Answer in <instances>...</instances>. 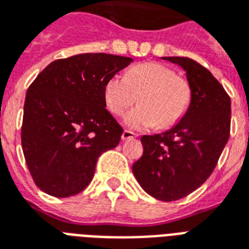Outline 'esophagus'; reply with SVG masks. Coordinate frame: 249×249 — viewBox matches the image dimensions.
Listing matches in <instances>:
<instances>
[{
  "label": "esophagus",
  "instance_id": "esophagus-1",
  "mask_svg": "<svg viewBox=\"0 0 249 249\" xmlns=\"http://www.w3.org/2000/svg\"><path fill=\"white\" fill-rule=\"evenodd\" d=\"M134 137H136V133L130 132V130H124L123 134H121V139L123 140H130V139H134Z\"/></svg>",
  "mask_w": 249,
  "mask_h": 249
}]
</instances>
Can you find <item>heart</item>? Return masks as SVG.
Segmentation results:
<instances>
[{"instance_id":"b5f03b06","label":"heart","mask_w":249,"mask_h":249,"mask_svg":"<svg viewBox=\"0 0 249 249\" xmlns=\"http://www.w3.org/2000/svg\"><path fill=\"white\" fill-rule=\"evenodd\" d=\"M137 96L140 106L125 115V125L136 130L167 129L189 109L191 89L171 68L154 62L137 64L126 76L115 75L104 86L106 106L116 116L133 106Z\"/></svg>"}]
</instances>
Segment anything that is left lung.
Listing matches in <instances>:
<instances>
[{
	"label": "left lung",
	"mask_w": 249,
	"mask_h": 249,
	"mask_svg": "<svg viewBox=\"0 0 249 249\" xmlns=\"http://www.w3.org/2000/svg\"><path fill=\"white\" fill-rule=\"evenodd\" d=\"M186 72L189 109L173 128L142 136V157L132 166L136 179L153 198H185L206 182L230 137L231 100L207 68L190 58L163 56Z\"/></svg>",
	"instance_id": "obj_1"
}]
</instances>
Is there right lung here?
Returning a JSON list of instances; mask_svg holds the SVG:
<instances>
[{
  "label": "right lung",
  "mask_w": 249,
  "mask_h": 249,
  "mask_svg": "<svg viewBox=\"0 0 249 249\" xmlns=\"http://www.w3.org/2000/svg\"><path fill=\"white\" fill-rule=\"evenodd\" d=\"M133 59L79 54L50 63L27 89L22 149L40 190L67 198L84 190L101 153L116 148L123 128L106 109L104 86Z\"/></svg>",
  "instance_id": "right-lung-1"
}]
</instances>
